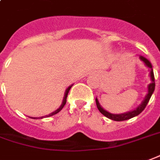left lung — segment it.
<instances>
[{
	"label": "left lung",
	"instance_id": "8db88e82",
	"mask_svg": "<svg viewBox=\"0 0 160 160\" xmlns=\"http://www.w3.org/2000/svg\"><path fill=\"white\" fill-rule=\"evenodd\" d=\"M140 59L141 60H142L146 66H148L149 68V71H150V78H151V82L149 83L148 86V94L144 98V100L142 101V102L141 104L136 107L135 110L130 111V112H125V113H121V114H112L107 112L105 109H103L99 103L98 101V99L96 98L95 99V101H96V106H97V108L99 109V111L101 112V113L103 114L104 116H106L108 118H110L112 120H114V121H123V120H128L129 118H132L136 117L137 115H139L142 111L145 109L146 106L148 103L150 98L152 96V93L154 91L155 88V81H154V75H153V70H152V64L150 63L148 59H147L145 57L143 56H140Z\"/></svg>",
	"mask_w": 160,
	"mask_h": 160
}]
</instances>
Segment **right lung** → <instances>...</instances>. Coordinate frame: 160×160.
Masks as SVG:
<instances>
[{
    "label": "right lung",
    "instance_id": "1",
    "mask_svg": "<svg viewBox=\"0 0 160 160\" xmlns=\"http://www.w3.org/2000/svg\"><path fill=\"white\" fill-rule=\"evenodd\" d=\"M72 85H71V86H69L68 88H66V93H65V96H64V98H63V101H62V104H61V106L57 109L56 111H54V112H51V113H49L48 115H46V116H43V117H40V118H32L31 117V118H34V119H37V118H48V117H51V116H53V115H55L56 113H58L59 112H60V111L62 110V108L64 107H65V105H66V98H67V95H68V93L69 91H70V89H71V88H72Z\"/></svg>",
    "mask_w": 160,
    "mask_h": 160
}]
</instances>
